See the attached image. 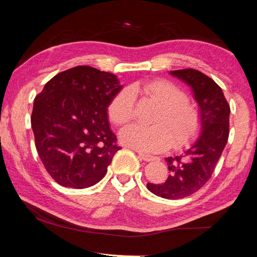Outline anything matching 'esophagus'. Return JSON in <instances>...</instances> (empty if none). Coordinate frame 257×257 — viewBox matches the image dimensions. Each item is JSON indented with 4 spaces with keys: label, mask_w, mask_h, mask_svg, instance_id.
<instances>
[{
    "label": "esophagus",
    "mask_w": 257,
    "mask_h": 257,
    "mask_svg": "<svg viewBox=\"0 0 257 257\" xmlns=\"http://www.w3.org/2000/svg\"><path fill=\"white\" fill-rule=\"evenodd\" d=\"M139 158L143 159L146 162H151V161H154L156 160L155 156H152V155H147V154H143V153H139Z\"/></svg>",
    "instance_id": "esophagus-1"
}]
</instances>
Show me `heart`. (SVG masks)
I'll return each mask as SVG.
<instances>
[{
    "instance_id": "heart-1",
    "label": "heart",
    "mask_w": 257,
    "mask_h": 257,
    "mask_svg": "<svg viewBox=\"0 0 257 257\" xmlns=\"http://www.w3.org/2000/svg\"><path fill=\"white\" fill-rule=\"evenodd\" d=\"M142 90L160 105L153 125L132 124L120 134L124 145L145 153H156L173 147H182L195 139L202 127V114L189 102L188 94L167 79H153L142 85L123 88L107 105L108 120L114 125L127 124L135 115V93Z\"/></svg>"
}]
</instances>
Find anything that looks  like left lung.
Here are the masks:
<instances>
[{
    "label": "left lung",
    "mask_w": 257,
    "mask_h": 257,
    "mask_svg": "<svg viewBox=\"0 0 257 257\" xmlns=\"http://www.w3.org/2000/svg\"><path fill=\"white\" fill-rule=\"evenodd\" d=\"M188 84L202 114V133L190 149L181 155L167 158L168 179L162 184H147L156 196L179 199L196 193L210 179L229 137L230 106L222 89L201 71L182 69L170 72Z\"/></svg>",
    "instance_id": "obj_1"
}]
</instances>
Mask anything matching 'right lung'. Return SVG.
Wrapping results in <instances>:
<instances>
[{
    "instance_id": "obj_1",
    "label": "right lung",
    "mask_w": 257,
    "mask_h": 257,
    "mask_svg": "<svg viewBox=\"0 0 257 257\" xmlns=\"http://www.w3.org/2000/svg\"><path fill=\"white\" fill-rule=\"evenodd\" d=\"M121 88L113 73L78 66L54 76L35 97V145L46 171L59 185L87 188L105 176L121 150L106 112Z\"/></svg>"
}]
</instances>
